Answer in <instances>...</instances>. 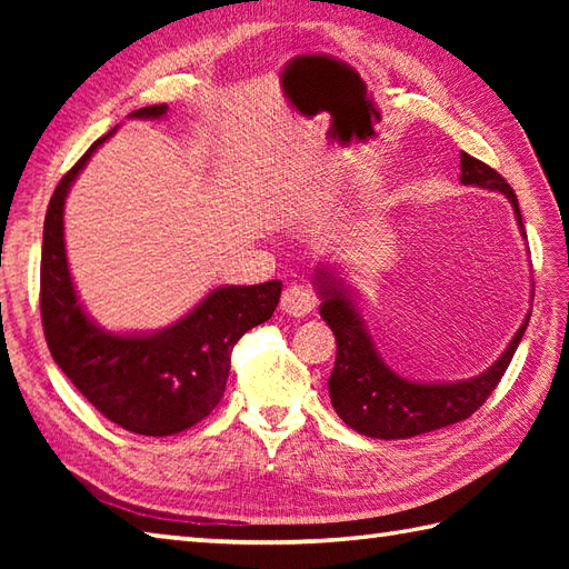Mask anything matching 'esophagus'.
<instances>
[{
	"label": "esophagus",
	"instance_id": "1",
	"mask_svg": "<svg viewBox=\"0 0 569 569\" xmlns=\"http://www.w3.org/2000/svg\"><path fill=\"white\" fill-rule=\"evenodd\" d=\"M318 306L316 293L303 283H291L281 296V310L293 318H306Z\"/></svg>",
	"mask_w": 569,
	"mask_h": 569
}]
</instances>
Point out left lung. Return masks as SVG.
<instances>
[{
    "label": "left lung",
    "mask_w": 569,
    "mask_h": 569,
    "mask_svg": "<svg viewBox=\"0 0 569 569\" xmlns=\"http://www.w3.org/2000/svg\"><path fill=\"white\" fill-rule=\"evenodd\" d=\"M459 171H462L459 180L465 186L499 190L501 196L509 198L516 222L526 237L516 192L493 168L462 151ZM312 283L322 300L320 318L330 325L337 342L335 369L328 381L332 408L349 428L379 440L416 438V435L440 430L469 418L497 389L530 320V316H526L509 347L479 377L440 383L408 381L389 369L373 347L342 271L335 263H320Z\"/></svg>",
    "instance_id": "8db88e82"
}]
</instances>
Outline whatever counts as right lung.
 Here are the masks:
<instances>
[{
  "label": "right lung",
  "mask_w": 569,
  "mask_h": 569,
  "mask_svg": "<svg viewBox=\"0 0 569 569\" xmlns=\"http://www.w3.org/2000/svg\"><path fill=\"white\" fill-rule=\"evenodd\" d=\"M168 104L131 112L163 119ZM107 131L60 178L48 202L41 249V320L48 349L72 386L119 428L151 438L188 430L212 413L224 393L229 355L239 337L266 322L281 298V281L220 286L186 318L159 332H107L84 312L68 269L63 210L70 186Z\"/></svg>",
  "instance_id": "add662e5"
}]
</instances>
